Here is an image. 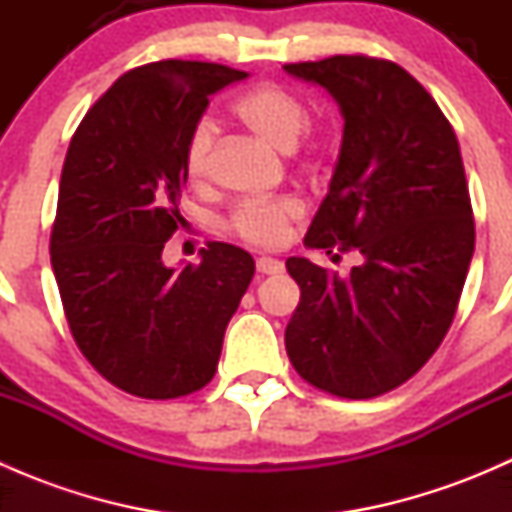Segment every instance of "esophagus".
Returning a JSON list of instances; mask_svg holds the SVG:
<instances>
[{
	"label": "esophagus",
	"mask_w": 512,
	"mask_h": 512,
	"mask_svg": "<svg viewBox=\"0 0 512 512\" xmlns=\"http://www.w3.org/2000/svg\"><path fill=\"white\" fill-rule=\"evenodd\" d=\"M282 270H285V265L275 257H257V272L260 275H280Z\"/></svg>",
	"instance_id": "esophagus-1"
}]
</instances>
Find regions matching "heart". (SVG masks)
Here are the masks:
<instances>
[{
	"label": "heart",
	"mask_w": 512,
	"mask_h": 512,
	"mask_svg": "<svg viewBox=\"0 0 512 512\" xmlns=\"http://www.w3.org/2000/svg\"><path fill=\"white\" fill-rule=\"evenodd\" d=\"M232 113L242 126L280 151H302L307 160H319L332 148V138L322 128L307 126V103L287 86L265 81L252 86L232 103ZM215 146V123L210 118H198L188 131L183 148V168L193 183L208 178L210 158ZM302 215V203L297 198L245 200L227 218V230L240 240L260 247H275L285 240L292 220Z\"/></svg>",
	"instance_id": "1"
}]
</instances>
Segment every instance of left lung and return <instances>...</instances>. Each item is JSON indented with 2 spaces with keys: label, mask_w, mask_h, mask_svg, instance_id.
<instances>
[{
  "label": "left lung",
  "mask_w": 512,
  "mask_h": 512,
  "mask_svg": "<svg viewBox=\"0 0 512 512\" xmlns=\"http://www.w3.org/2000/svg\"><path fill=\"white\" fill-rule=\"evenodd\" d=\"M285 71L327 89L344 116L304 245L361 257L347 277L289 257L302 294L285 347L317 389L374 399L431 359L456 314L476 247L461 148L438 103L394 61L339 54Z\"/></svg>",
  "instance_id": "left-lung-1"
}]
</instances>
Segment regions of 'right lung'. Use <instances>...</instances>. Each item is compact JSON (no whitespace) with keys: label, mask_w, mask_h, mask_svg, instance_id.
Masks as SVG:
<instances>
[{"label":"right lung","mask_w":512,"mask_h":512,"mask_svg":"<svg viewBox=\"0 0 512 512\" xmlns=\"http://www.w3.org/2000/svg\"><path fill=\"white\" fill-rule=\"evenodd\" d=\"M242 79L208 61L138 66L89 108L66 151L49 245L66 322L98 374L141 399L213 379L255 275L250 252L227 242H208L180 272L160 257L180 223L188 131Z\"/></svg>","instance_id":"obj_1"}]
</instances>
